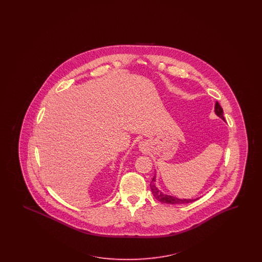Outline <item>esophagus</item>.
Segmentation results:
<instances>
[{
  "mask_svg": "<svg viewBox=\"0 0 262 262\" xmlns=\"http://www.w3.org/2000/svg\"><path fill=\"white\" fill-rule=\"evenodd\" d=\"M139 147L141 148V149H144V147H145V144H144V142L140 143V145H139Z\"/></svg>",
  "mask_w": 262,
  "mask_h": 262,
  "instance_id": "obj_1",
  "label": "esophagus"
}]
</instances>
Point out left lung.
Masks as SVG:
<instances>
[{
	"instance_id": "8db88e82",
	"label": "left lung",
	"mask_w": 262,
	"mask_h": 262,
	"mask_svg": "<svg viewBox=\"0 0 262 262\" xmlns=\"http://www.w3.org/2000/svg\"><path fill=\"white\" fill-rule=\"evenodd\" d=\"M215 113L218 117H220L223 121H225V117H224V112H223V108L221 105L219 104L218 102L215 103ZM150 187H151V193L154 195V197L157 199L160 203L163 204H170V205H183V204H188V203H192L197 199H180L171 196V195H167L162 193L161 191L159 190V188L156 186V176H154L152 180H151V183H150Z\"/></svg>"
}]
</instances>
